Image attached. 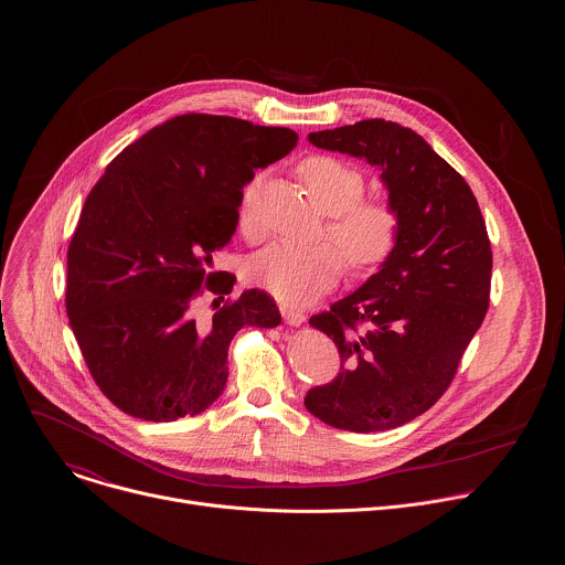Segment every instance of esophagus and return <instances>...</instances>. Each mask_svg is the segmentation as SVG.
I'll return each mask as SVG.
<instances>
[{
    "label": "esophagus",
    "instance_id": "obj_1",
    "mask_svg": "<svg viewBox=\"0 0 565 565\" xmlns=\"http://www.w3.org/2000/svg\"><path fill=\"white\" fill-rule=\"evenodd\" d=\"M280 313H282V320L291 326H300V323L307 320V313L300 311V309H294V307H287V305H280Z\"/></svg>",
    "mask_w": 565,
    "mask_h": 565
}]
</instances>
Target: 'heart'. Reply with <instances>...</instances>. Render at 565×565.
Listing matches in <instances>:
<instances>
[{"label": "heart", "instance_id": "b5f03b06", "mask_svg": "<svg viewBox=\"0 0 565 565\" xmlns=\"http://www.w3.org/2000/svg\"><path fill=\"white\" fill-rule=\"evenodd\" d=\"M298 175L309 198L328 215L323 235L332 243H271L245 265L252 285L285 302H307L322 296L341 278L345 260L354 274L374 271L390 260L403 237L401 209L383 195L363 198L367 180L359 167L316 154L300 162ZM254 195L256 182L243 191L237 211V228L247 239L258 235Z\"/></svg>", "mask_w": 565, "mask_h": 565}]
</instances>
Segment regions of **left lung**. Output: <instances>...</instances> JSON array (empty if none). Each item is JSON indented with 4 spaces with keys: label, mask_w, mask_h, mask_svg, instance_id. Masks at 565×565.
<instances>
[{
    "label": "left lung",
    "mask_w": 565,
    "mask_h": 565,
    "mask_svg": "<svg viewBox=\"0 0 565 565\" xmlns=\"http://www.w3.org/2000/svg\"><path fill=\"white\" fill-rule=\"evenodd\" d=\"M309 141L381 167L403 237L359 291L311 318L334 341L341 367L305 404L341 430H390L446 394L483 323L493 263L487 226L463 175L411 128L365 119Z\"/></svg>",
    "instance_id": "obj_1"
}]
</instances>
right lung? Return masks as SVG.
I'll list each match as a JSON object with an SVG mask.
<instances>
[{"instance_id":"obj_1","label":"right lung","mask_w":565,"mask_h":565,"mask_svg":"<svg viewBox=\"0 0 565 565\" xmlns=\"http://www.w3.org/2000/svg\"><path fill=\"white\" fill-rule=\"evenodd\" d=\"M296 143L289 128L186 113L130 143L90 189L67 249L65 307L95 385L124 413H202L226 387L237 330L280 323L269 294L233 298L235 274L211 265L237 228L254 169ZM206 292L218 300L200 319Z\"/></svg>"}]
</instances>
